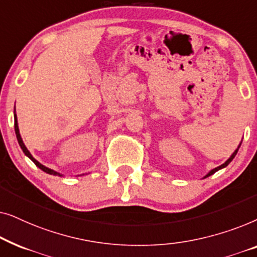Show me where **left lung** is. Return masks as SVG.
I'll use <instances>...</instances> for the list:
<instances>
[{
    "instance_id": "1",
    "label": "left lung",
    "mask_w": 257,
    "mask_h": 257,
    "mask_svg": "<svg viewBox=\"0 0 257 257\" xmlns=\"http://www.w3.org/2000/svg\"><path fill=\"white\" fill-rule=\"evenodd\" d=\"M238 149H240V145H238V147H237V149H236V150H235V152H234L233 154H231V157L229 158V159H228V160L226 161V163H224V164H222V165H221V166H219V167L214 168V170H212V171H210V172H209V173H208V174H207L205 178H207V177H209V175H212V174H214V173H215V172H216V171H219V170H221V168L226 167V166H227V165H228V164H229V163H230V161L234 159V157H235V156H236V153H237V151H238Z\"/></svg>"
}]
</instances>
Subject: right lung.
<instances>
[{"instance_id": "right-lung-1", "label": "right lung", "mask_w": 257, "mask_h": 257, "mask_svg": "<svg viewBox=\"0 0 257 257\" xmlns=\"http://www.w3.org/2000/svg\"><path fill=\"white\" fill-rule=\"evenodd\" d=\"M14 118H15V124H14V126H15V133H16V137H17V142H19L20 146H21V149H22V151H23V152H24V154H26L27 157H29L30 159L34 161V164L36 165L37 167H40L42 171H44L45 173H49V174H52V175H61V174H59V173H57V172H55V171L50 170V168H48V167L43 166V165L38 163V161H37L36 159H35V158H34L33 156H31L30 152H29V151H28V149H27V147H26V145H24V144H23V140H22V138H21V136H20V131H19V125H17V117H16V113L14 114Z\"/></svg>"}]
</instances>
